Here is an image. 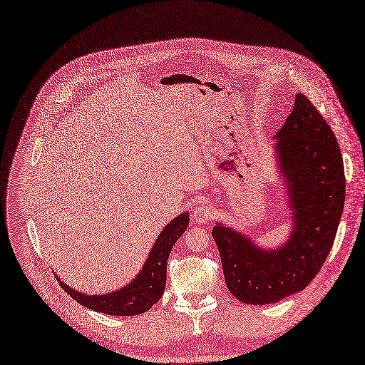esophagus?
I'll return each instance as SVG.
<instances>
[{"label":"esophagus","instance_id":"obj_1","mask_svg":"<svg viewBox=\"0 0 365 365\" xmlns=\"http://www.w3.org/2000/svg\"><path fill=\"white\" fill-rule=\"evenodd\" d=\"M213 216V210L210 205L207 204H201L198 207L192 212V219L197 220L198 224H205V222H209Z\"/></svg>","mask_w":365,"mask_h":365}]
</instances>
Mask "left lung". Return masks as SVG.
I'll use <instances>...</instances> for the list:
<instances>
[{
  "label": "left lung",
  "instance_id": "1",
  "mask_svg": "<svg viewBox=\"0 0 365 365\" xmlns=\"http://www.w3.org/2000/svg\"><path fill=\"white\" fill-rule=\"evenodd\" d=\"M276 138L294 222L287 243L267 250L224 224L212 230L227 288L242 303L255 306L303 291L319 273L334 243L346 194L337 138L303 93L295 95Z\"/></svg>",
  "mask_w": 365,
  "mask_h": 365
}]
</instances>
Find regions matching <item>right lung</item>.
Listing matches in <instances>:
<instances>
[{"label":"right lung","mask_w":365,"mask_h":365,"mask_svg":"<svg viewBox=\"0 0 365 365\" xmlns=\"http://www.w3.org/2000/svg\"><path fill=\"white\" fill-rule=\"evenodd\" d=\"M189 224V213L185 212L174 217L158 237L150 249L146 264L141 267L135 279L122 289L108 292L104 295H86L61 283L74 301L91 310L112 314V316H134L148 312L156 304L164 294L167 282V259L171 247L179 240Z\"/></svg>","instance_id":"obj_1"}]
</instances>
